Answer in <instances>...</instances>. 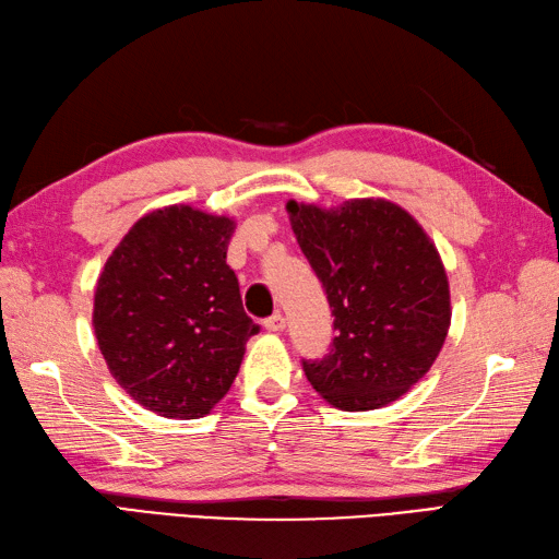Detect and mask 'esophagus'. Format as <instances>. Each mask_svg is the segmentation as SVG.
I'll return each instance as SVG.
<instances>
[{
    "instance_id": "34e87169",
    "label": "esophagus",
    "mask_w": 559,
    "mask_h": 559,
    "mask_svg": "<svg viewBox=\"0 0 559 559\" xmlns=\"http://www.w3.org/2000/svg\"><path fill=\"white\" fill-rule=\"evenodd\" d=\"M264 326H266V331L278 333V331L285 329V317L281 314V311H276V314H271L269 319H264Z\"/></svg>"
}]
</instances>
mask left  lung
Returning a JSON list of instances; mask_svg holds the SVG:
<instances>
[{"instance_id": "obj_1", "label": "left lung", "mask_w": 559, "mask_h": 559, "mask_svg": "<svg viewBox=\"0 0 559 559\" xmlns=\"http://www.w3.org/2000/svg\"><path fill=\"white\" fill-rule=\"evenodd\" d=\"M288 212L335 317L329 353L302 359L307 381L338 409L385 407L424 379L445 343L450 290L438 250L385 200L329 212L288 202Z\"/></svg>"}]
</instances>
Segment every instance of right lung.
<instances>
[{
    "mask_svg": "<svg viewBox=\"0 0 559 559\" xmlns=\"http://www.w3.org/2000/svg\"><path fill=\"white\" fill-rule=\"evenodd\" d=\"M236 224L192 206L142 216L104 264L95 335L123 391L166 419H198L236 381L259 333L226 264Z\"/></svg>",
    "mask_w": 559,
    "mask_h": 559,
    "instance_id": "obj_1",
    "label": "right lung"
}]
</instances>
